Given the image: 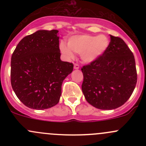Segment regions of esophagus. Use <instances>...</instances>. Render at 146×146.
Returning <instances> with one entry per match:
<instances>
[{
  "label": "esophagus",
  "mask_w": 146,
  "mask_h": 146,
  "mask_svg": "<svg viewBox=\"0 0 146 146\" xmlns=\"http://www.w3.org/2000/svg\"><path fill=\"white\" fill-rule=\"evenodd\" d=\"M79 68H80V66H79L78 64H74V69H76V70H77V69H79Z\"/></svg>",
  "instance_id": "34e87169"
}]
</instances>
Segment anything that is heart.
Listing matches in <instances>:
<instances>
[{
  "label": "heart",
  "mask_w": 146,
  "mask_h": 146,
  "mask_svg": "<svg viewBox=\"0 0 146 146\" xmlns=\"http://www.w3.org/2000/svg\"><path fill=\"white\" fill-rule=\"evenodd\" d=\"M110 45V40L104 35L98 36L83 35L73 36L68 42V46L61 42L60 50L68 58H73L74 54H80L85 63H91L98 59L105 53Z\"/></svg>",
  "instance_id": "b5f03b06"
}]
</instances>
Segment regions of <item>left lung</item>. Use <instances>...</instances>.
Here are the masks:
<instances>
[{
  "label": "left lung",
  "instance_id": "obj_1",
  "mask_svg": "<svg viewBox=\"0 0 146 146\" xmlns=\"http://www.w3.org/2000/svg\"><path fill=\"white\" fill-rule=\"evenodd\" d=\"M110 45L102 56L81 68L82 90L89 104L110 110L123 105L137 82L134 56L124 41L110 35Z\"/></svg>",
  "mask_w": 146,
  "mask_h": 146
}]
</instances>
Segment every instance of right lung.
<instances>
[{
  "label": "right lung",
  "mask_w": 146,
  "mask_h": 146,
  "mask_svg": "<svg viewBox=\"0 0 146 146\" xmlns=\"http://www.w3.org/2000/svg\"><path fill=\"white\" fill-rule=\"evenodd\" d=\"M58 32L38 30L27 35L12 55V88L29 108L44 110L58 104L63 81L73 71V64L60 58Z\"/></svg>",
  "instance_id": "add662e5"
}]
</instances>
